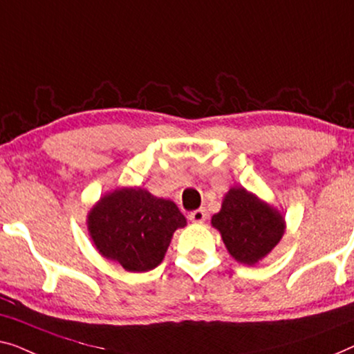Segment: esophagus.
<instances>
[{
    "mask_svg": "<svg viewBox=\"0 0 354 354\" xmlns=\"http://www.w3.org/2000/svg\"><path fill=\"white\" fill-rule=\"evenodd\" d=\"M189 220L192 223H203L207 220V212L203 208H198V210H194L189 213Z\"/></svg>",
    "mask_w": 354,
    "mask_h": 354,
    "instance_id": "34e87169",
    "label": "esophagus"
}]
</instances>
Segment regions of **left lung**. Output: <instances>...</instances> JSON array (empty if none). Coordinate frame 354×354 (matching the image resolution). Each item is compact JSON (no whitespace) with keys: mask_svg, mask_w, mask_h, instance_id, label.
Instances as JSON below:
<instances>
[{"mask_svg":"<svg viewBox=\"0 0 354 354\" xmlns=\"http://www.w3.org/2000/svg\"><path fill=\"white\" fill-rule=\"evenodd\" d=\"M212 226L221 234L229 255L253 266L274 248L286 231L283 216L243 187H231Z\"/></svg>","mask_w":354,"mask_h":354,"instance_id":"8db88e82","label":"left lung"}]
</instances>
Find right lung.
Returning <instances> with one entry per match:
<instances>
[{"instance_id": "obj_1", "label": "right lung", "mask_w": 354, "mask_h": 354, "mask_svg": "<svg viewBox=\"0 0 354 354\" xmlns=\"http://www.w3.org/2000/svg\"><path fill=\"white\" fill-rule=\"evenodd\" d=\"M86 223L104 258L129 272H144L160 265L173 232L186 226V218L175 202L141 187H122L99 198Z\"/></svg>"}]
</instances>
